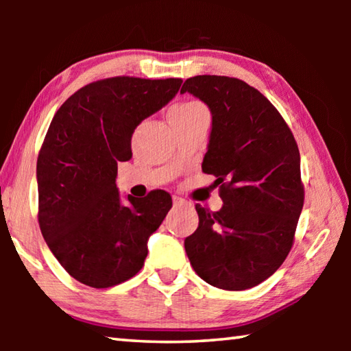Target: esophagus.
I'll return each instance as SVG.
<instances>
[{
    "mask_svg": "<svg viewBox=\"0 0 351 351\" xmlns=\"http://www.w3.org/2000/svg\"><path fill=\"white\" fill-rule=\"evenodd\" d=\"M173 204L175 206H184V204H187V201L184 199V198H181V197H176V195H175V197H173Z\"/></svg>",
    "mask_w": 351,
    "mask_h": 351,
    "instance_id": "1",
    "label": "esophagus"
}]
</instances>
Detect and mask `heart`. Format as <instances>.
Here are the masks:
<instances>
[{
	"label": "heart",
	"mask_w": 351,
	"mask_h": 351,
	"mask_svg": "<svg viewBox=\"0 0 351 351\" xmlns=\"http://www.w3.org/2000/svg\"><path fill=\"white\" fill-rule=\"evenodd\" d=\"M206 106L197 102V100H190V102H182L180 105H175L170 111V117L173 116H189V114H195L198 111H204Z\"/></svg>",
	"instance_id": "obj_1"
}]
</instances>
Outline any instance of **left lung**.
Masks as SVG:
<instances>
[{"mask_svg":"<svg viewBox=\"0 0 351 351\" xmlns=\"http://www.w3.org/2000/svg\"><path fill=\"white\" fill-rule=\"evenodd\" d=\"M209 106L212 132L203 161L223 207L197 204L198 229L184 241L190 265L212 287H257L293 247L304 207L300 153L280 112L258 90L226 75H195L181 88Z\"/></svg>","mask_w":351,"mask_h":351,"instance_id":"8db88e82","label":"left lung"}]
</instances>
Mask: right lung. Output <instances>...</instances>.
Listing matches in <instances>:
<instances>
[{"label":"right lung","instance_id":"add662e5","mask_svg":"<svg viewBox=\"0 0 351 351\" xmlns=\"http://www.w3.org/2000/svg\"><path fill=\"white\" fill-rule=\"evenodd\" d=\"M181 79L119 75L88 83L52 119L37 159L38 224L71 277L91 288L128 280L144 266L147 240L164 221L171 197L116 187L117 162L132 159L134 128L176 96Z\"/></svg>","mask_w":351,"mask_h":351}]
</instances>
